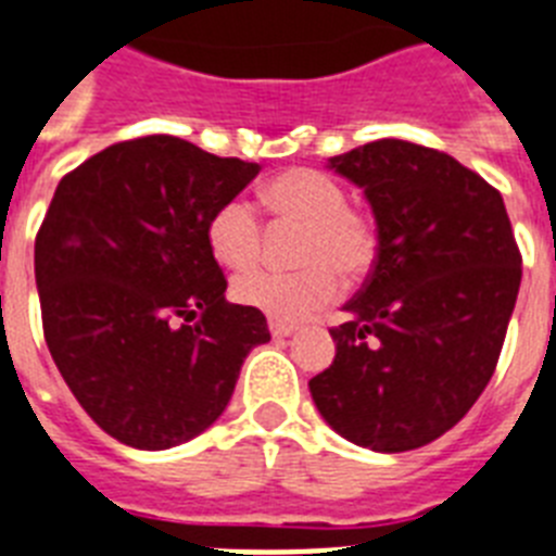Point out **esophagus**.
I'll list each match as a JSON object with an SVG mask.
<instances>
[{"instance_id":"34e87169","label":"esophagus","mask_w":556,"mask_h":556,"mask_svg":"<svg viewBox=\"0 0 556 556\" xmlns=\"http://www.w3.org/2000/svg\"><path fill=\"white\" fill-rule=\"evenodd\" d=\"M269 331H273L275 340H283V337H292V334H295V326L281 324V320H269Z\"/></svg>"}]
</instances>
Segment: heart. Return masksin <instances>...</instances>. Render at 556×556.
Here are the masks:
<instances>
[{
    "label": "heart",
    "mask_w": 556,
    "mask_h": 556,
    "mask_svg": "<svg viewBox=\"0 0 556 556\" xmlns=\"http://www.w3.org/2000/svg\"><path fill=\"white\" fill-rule=\"evenodd\" d=\"M264 205L283 225L301 227L292 273L253 269L232 281V298L281 324L315 315L340 295V275L359 281L377 261V227L371 216L349 205V191L315 168H289L269 179ZM207 247L227 269L253 267L264 230L247 199H227L207 219Z\"/></svg>",
    "instance_id": "1"
}]
</instances>
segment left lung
Returning a JSON list of instances; mask_svg holds the SVG:
<instances>
[{
	"instance_id": "1",
	"label": "left lung",
	"mask_w": 556,
	"mask_h": 556,
	"mask_svg": "<svg viewBox=\"0 0 556 556\" xmlns=\"http://www.w3.org/2000/svg\"><path fill=\"white\" fill-rule=\"evenodd\" d=\"M363 188L377 261L309 379L331 430L377 453L425 447L467 416L495 374L520 289L504 197L444 151L374 140L329 160Z\"/></svg>"
}]
</instances>
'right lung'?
I'll return each mask as SVG.
<instances>
[{
	"mask_svg": "<svg viewBox=\"0 0 556 556\" xmlns=\"http://www.w3.org/2000/svg\"><path fill=\"white\" fill-rule=\"evenodd\" d=\"M261 165L170 135L115 142L70 170L36 236L52 359L121 444L168 450L219 419L267 317L227 303L207 219Z\"/></svg>",
	"mask_w": 556,
	"mask_h": 556,
	"instance_id": "right-lung-1",
	"label": "right lung"
}]
</instances>
